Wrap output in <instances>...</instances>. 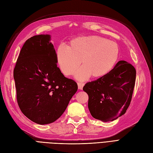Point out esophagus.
Instances as JSON below:
<instances>
[{
  "label": "esophagus",
  "instance_id": "1",
  "mask_svg": "<svg viewBox=\"0 0 153 153\" xmlns=\"http://www.w3.org/2000/svg\"><path fill=\"white\" fill-rule=\"evenodd\" d=\"M85 83H81V82H77V85H78V88L81 90L83 89V87L84 86Z\"/></svg>",
  "mask_w": 153,
  "mask_h": 153
}]
</instances>
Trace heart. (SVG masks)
Segmentation results:
<instances>
[{"mask_svg": "<svg viewBox=\"0 0 153 153\" xmlns=\"http://www.w3.org/2000/svg\"><path fill=\"white\" fill-rule=\"evenodd\" d=\"M117 43L97 36L74 39L68 46L60 45L56 50L57 65L62 74L71 76L81 63L83 66L76 73V78L86 80L91 76L100 78L114 68L119 57Z\"/></svg>", "mask_w": 153, "mask_h": 153, "instance_id": "1", "label": "heart"}]
</instances>
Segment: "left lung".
<instances>
[{
	"instance_id": "8db88e82",
	"label": "left lung",
	"mask_w": 153,
	"mask_h": 153,
	"mask_svg": "<svg viewBox=\"0 0 153 153\" xmlns=\"http://www.w3.org/2000/svg\"><path fill=\"white\" fill-rule=\"evenodd\" d=\"M136 69L120 61L106 76L85 84L83 90L88 96V107L92 116L104 122L123 115L132 100Z\"/></svg>"
}]
</instances>
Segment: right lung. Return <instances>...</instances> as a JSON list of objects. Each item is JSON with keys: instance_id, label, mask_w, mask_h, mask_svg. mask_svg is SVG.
<instances>
[{"instance_id": "right-lung-1", "label": "right lung", "mask_w": 153, "mask_h": 153, "mask_svg": "<svg viewBox=\"0 0 153 153\" xmlns=\"http://www.w3.org/2000/svg\"><path fill=\"white\" fill-rule=\"evenodd\" d=\"M49 35L26 41L13 70L17 100L21 112L33 122H54L77 91L76 81L57 67L56 50Z\"/></svg>"}]
</instances>
